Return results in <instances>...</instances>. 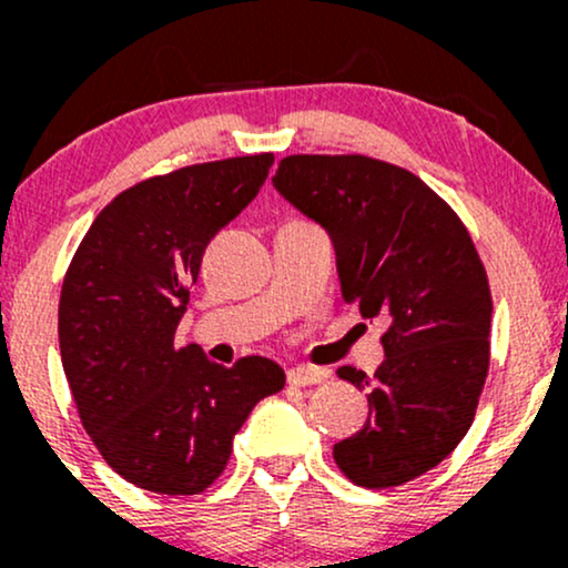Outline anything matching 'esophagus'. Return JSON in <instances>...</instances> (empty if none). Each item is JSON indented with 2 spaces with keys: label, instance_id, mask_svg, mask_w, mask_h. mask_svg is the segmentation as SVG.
<instances>
[{
  "label": "esophagus",
  "instance_id": "obj_1",
  "mask_svg": "<svg viewBox=\"0 0 568 568\" xmlns=\"http://www.w3.org/2000/svg\"><path fill=\"white\" fill-rule=\"evenodd\" d=\"M325 379H328V371L325 368L298 366L288 371V384H293V387H310V384H321Z\"/></svg>",
  "mask_w": 568,
  "mask_h": 568
}]
</instances>
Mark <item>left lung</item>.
Listing matches in <instances>:
<instances>
[{
  "mask_svg": "<svg viewBox=\"0 0 568 568\" xmlns=\"http://www.w3.org/2000/svg\"><path fill=\"white\" fill-rule=\"evenodd\" d=\"M275 186L334 237L342 296L363 321L382 317L384 363L374 376L342 366L368 389V422L336 443L352 484L393 488L459 446L491 363V288L475 243L440 194L406 168L366 154H291Z\"/></svg>",
  "mask_w": 568,
  "mask_h": 568,
  "instance_id": "left-lung-1",
  "label": "left lung"
}]
</instances>
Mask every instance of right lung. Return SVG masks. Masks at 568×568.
<instances>
[{
  "label": "right lung",
  "instance_id": "obj_1",
  "mask_svg": "<svg viewBox=\"0 0 568 568\" xmlns=\"http://www.w3.org/2000/svg\"><path fill=\"white\" fill-rule=\"evenodd\" d=\"M275 154L186 165L98 213L63 277L58 342L84 433L128 484L192 497L219 480L253 406L285 387L262 355L232 368L175 347L207 243L258 194Z\"/></svg>",
  "mask_w": 568,
  "mask_h": 568
}]
</instances>
